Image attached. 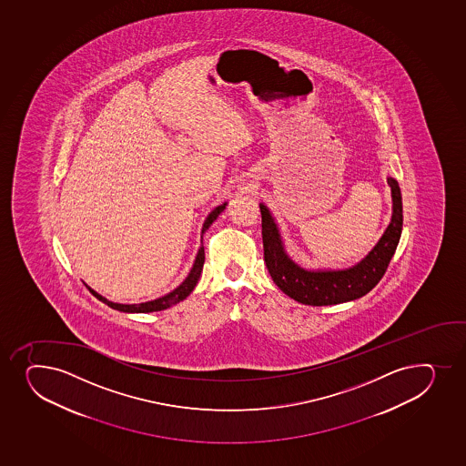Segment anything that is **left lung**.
Wrapping results in <instances>:
<instances>
[{"label": "left lung", "instance_id": "1", "mask_svg": "<svg viewBox=\"0 0 466 466\" xmlns=\"http://www.w3.org/2000/svg\"><path fill=\"white\" fill-rule=\"evenodd\" d=\"M388 185L392 194V218L390 226L386 228L385 234L374 246V249L360 263L348 269L308 270L290 260L274 217L261 203V236L266 268L274 283L286 296L303 305H339L366 296L381 280L396 252L403 228L400 187L392 177L388 178Z\"/></svg>", "mask_w": 466, "mask_h": 466}]
</instances>
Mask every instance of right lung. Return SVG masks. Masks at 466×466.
I'll return each instance as SVG.
<instances>
[{
	"label": "right lung",
	"instance_id": "1",
	"mask_svg": "<svg viewBox=\"0 0 466 466\" xmlns=\"http://www.w3.org/2000/svg\"><path fill=\"white\" fill-rule=\"evenodd\" d=\"M226 205H228V203L217 206L216 209L212 210L209 216L206 217L205 223H203V229H201L200 249H198V254H197L196 261H194V266H192V269H190L189 276L186 277L185 281H183L180 286H177L176 289L169 292V294H166V296L160 297V299H156V300L145 301V303L123 305V303H114V301L107 300V299L100 296L98 292L90 289L89 286L86 285L87 286V289H89L98 300L110 306L112 309L121 310V312H156V310L167 309L170 306L177 305L178 301L185 300L186 297L189 296L190 292L196 288L197 283H198L201 270H203V265H205L203 234H205L206 230L209 229V226L217 220V217L220 216L221 212L225 210Z\"/></svg>",
	"mask_w": 466,
	"mask_h": 466
}]
</instances>
